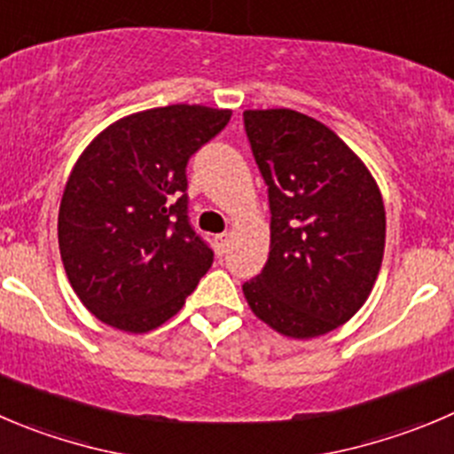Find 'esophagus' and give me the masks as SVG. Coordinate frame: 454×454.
<instances>
[{"instance_id": "34e87169", "label": "esophagus", "mask_w": 454, "mask_h": 454, "mask_svg": "<svg viewBox=\"0 0 454 454\" xmlns=\"http://www.w3.org/2000/svg\"><path fill=\"white\" fill-rule=\"evenodd\" d=\"M214 247H215V252H218L220 256H223V254L227 252V247H230V234L214 236Z\"/></svg>"}]
</instances>
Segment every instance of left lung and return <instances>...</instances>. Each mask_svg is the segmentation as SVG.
I'll return each instance as SVG.
<instances>
[{
  "label": "left lung",
  "instance_id": "1",
  "mask_svg": "<svg viewBox=\"0 0 454 454\" xmlns=\"http://www.w3.org/2000/svg\"><path fill=\"white\" fill-rule=\"evenodd\" d=\"M270 193V256L243 285L249 309L287 339L348 323L374 287L386 207L364 160L332 129L292 109L243 114Z\"/></svg>",
  "mask_w": 454,
  "mask_h": 454
}]
</instances>
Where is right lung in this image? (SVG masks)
Segmentation results:
<instances>
[{
    "label": "right lung",
    "instance_id": "add662e5",
    "mask_svg": "<svg viewBox=\"0 0 454 454\" xmlns=\"http://www.w3.org/2000/svg\"><path fill=\"white\" fill-rule=\"evenodd\" d=\"M230 109L169 105L124 115L89 142L64 187L58 240L95 318L145 334L180 312L214 252L187 220V162Z\"/></svg>",
    "mask_w": 454,
    "mask_h": 454
}]
</instances>
